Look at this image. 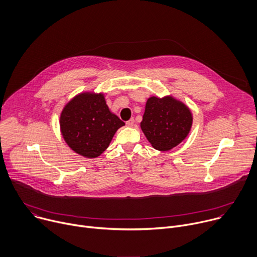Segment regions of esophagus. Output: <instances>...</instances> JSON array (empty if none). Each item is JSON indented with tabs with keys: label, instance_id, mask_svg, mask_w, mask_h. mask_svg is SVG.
Masks as SVG:
<instances>
[{
	"label": "esophagus",
	"instance_id": "1",
	"mask_svg": "<svg viewBox=\"0 0 257 257\" xmlns=\"http://www.w3.org/2000/svg\"><path fill=\"white\" fill-rule=\"evenodd\" d=\"M126 125H127L128 127H132V126L134 125V119H130L129 121H127V122H126Z\"/></svg>",
	"mask_w": 257,
	"mask_h": 257
}]
</instances>
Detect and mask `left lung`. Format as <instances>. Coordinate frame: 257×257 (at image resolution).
<instances>
[{
    "mask_svg": "<svg viewBox=\"0 0 257 257\" xmlns=\"http://www.w3.org/2000/svg\"><path fill=\"white\" fill-rule=\"evenodd\" d=\"M193 120L191 108L174 96H151L146 103L141 128L154 149L167 152L188 137Z\"/></svg>",
    "mask_w": 257,
    "mask_h": 257,
    "instance_id": "8db88e82",
    "label": "left lung"
}]
</instances>
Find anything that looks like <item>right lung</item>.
Here are the masks:
<instances>
[{"instance_id": "add662e5", "label": "right lung", "mask_w": 257, "mask_h": 257, "mask_svg": "<svg viewBox=\"0 0 257 257\" xmlns=\"http://www.w3.org/2000/svg\"><path fill=\"white\" fill-rule=\"evenodd\" d=\"M125 125L111 112L102 92H81L61 110L59 126L65 144L88 159L99 157L119 128Z\"/></svg>"}]
</instances>
